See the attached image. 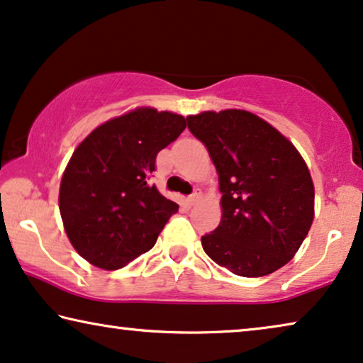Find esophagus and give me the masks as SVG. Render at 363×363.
I'll list each match as a JSON object with an SVG mask.
<instances>
[{
	"instance_id": "obj_1",
	"label": "esophagus",
	"mask_w": 363,
	"mask_h": 363,
	"mask_svg": "<svg viewBox=\"0 0 363 363\" xmlns=\"http://www.w3.org/2000/svg\"><path fill=\"white\" fill-rule=\"evenodd\" d=\"M199 199H201V192H194L187 197V203L189 206H196V203L199 202Z\"/></svg>"
}]
</instances>
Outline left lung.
Listing matches in <instances>:
<instances>
[{
	"label": "left lung",
	"instance_id": "obj_1",
	"mask_svg": "<svg viewBox=\"0 0 363 363\" xmlns=\"http://www.w3.org/2000/svg\"><path fill=\"white\" fill-rule=\"evenodd\" d=\"M218 172L222 220L202 248L222 268L258 278L298 252L314 218V186L293 143L245 110L187 116Z\"/></svg>",
	"mask_w": 363,
	"mask_h": 363
}]
</instances>
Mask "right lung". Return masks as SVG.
Instances as JSON below:
<instances>
[{
  "label": "right lung",
  "mask_w": 363,
  "mask_h": 363,
  "mask_svg": "<svg viewBox=\"0 0 363 363\" xmlns=\"http://www.w3.org/2000/svg\"><path fill=\"white\" fill-rule=\"evenodd\" d=\"M184 128L181 115L136 108L100 125L80 143L60 181L59 208L82 258L120 269L155 247L179 206L147 179L157 152Z\"/></svg>",
  "instance_id": "right-lung-1"
}]
</instances>
